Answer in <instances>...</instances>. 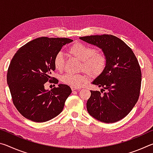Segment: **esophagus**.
Segmentation results:
<instances>
[{"mask_svg":"<svg viewBox=\"0 0 153 153\" xmlns=\"http://www.w3.org/2000/svg\"><path fill=\"white\" fill-rule=\"evenodd\" d=\"M71 90H79V88H76V87H71Z\"/></svg>","mask_w":153,"mask_h":153,"instance_id":"1","label":"esophagus"}]
</instances>
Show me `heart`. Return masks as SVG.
<instances>
[{"instance_id": "heart-1", "label": "heart", "mask_w": 153, "mask_h": 153, "mask_svg": "<svg viewBox=\"0 0 153 153\" xmlns=\"http://www.w3.org/2000/svg\"><path fill=\"white\" fill-rule=\"evenodd\" d=\"M68 53L82 61L80 69L84 70L89 76L97 77L101 74L107 64V58L102 52L95 51L93 48L82 42H76L68 49ZM54 65L57 71H62L65 67V57L59 53L54 59ZM62 82L71 87H79L87 81L84 74H67L62 77Z\"/></svg>"}]
</instances>
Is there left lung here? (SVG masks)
<instances>
[{
	"instance_id": "left-lung-1",
	"label": "left lung",
	"mask_w": 153,
	"mask_h": 153,
	"mask_svg": "<svg viewBox=\"0 0 153 153\" xmlns=\"http://www.w3.org/2000/svg\"><path fill=\"white\" fill-rule=\"evenodd\" d=\"M79 39L100 48L107 58L105 69L92 82L102 89L100 92L90 90L88 112L107 123L122 120L135 106L140 91L141 69L135 55L123 40L113 35L88 36ZM105 90L107 91L103 93Z\"/></svg>"
}]
</instances>
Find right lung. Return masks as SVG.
<instances>
[{"mask_svg":"<svg viewBox=\"0 0 153 153\" xmlns=\"http://www.w3.org/2000/svg\"><path fill=\"white\" fill-rule=\"evenodd\" d=\"M72 41L66 38H38L22 46L11 59L7 84L13 102L25 118L45 122L63 111L71 88L61 84L48 90L45 84H58V79L51 77L55 70L54 59L63 46Z\"/></svg>","mask_w":153,"mask_h":153,"instance_id":"right-lung-1","label":"right lung"}]
</instances>
